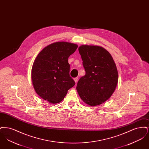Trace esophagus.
<instances>
[{
    "mask_svg": "<svg viewBox=\"0 0 149 149\" xmlns=\"http://www.w3.org/2000/svg\"><path fill=\"white\" fill-rule=\"evenodd\" d=\"M78 78H75L74 79V81H75V83H77V81H78Z\"/></svg>",
    "mask_w": 149,
    "mask_h": 149,
    "instance_id": "1",
    "label": "esophagus"
}]
</instances>
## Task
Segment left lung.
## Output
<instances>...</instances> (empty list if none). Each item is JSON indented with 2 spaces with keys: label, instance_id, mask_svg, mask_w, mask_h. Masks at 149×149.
Here are the masks:
<instances>
[{
  "label": "left lung",
  "instance_id": "left-lung-1",
  "mask_svg": "<svg viewBox=\"0 0 149 149\" xmlns=\"http://www.w3.org/2000/svg\"><path fill=\"white\" fill-rule=\"evenodd\" d=\"M78 50L85 75L78 81L77 90L86 104L98 106L109 99L116 89L118 80L116 65L102 47L83 45Z\"/></svg>",
  "mask_w": 149,
  "mask_h": 149
}]
</instances>
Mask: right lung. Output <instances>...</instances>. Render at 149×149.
<instances>
[{"instance_id":"add662e5","label":"right lung","mask_w":149,"mask_h":149,"mask_svg":"<svg viewBox=\"0 0 149 149\" xmlns=\"http://www.w3.org/2000/svg\"><path fill=\"white\" fill-rule=\"evenodd\" d=\"M77 48L75 43L57 42L47 46L38 54L31 78L36 92L41 98L58 103L75 84L70 76L68 58Z\"/></svg>"}]
</instances>
